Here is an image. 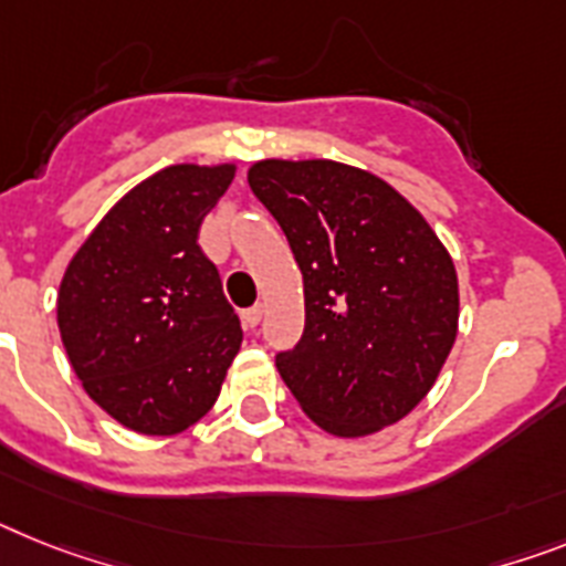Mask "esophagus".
Segmentation results:
<instances>
[{"mask_svg": "<svg viewBox=\"0 0 566 566\" xmlns=\"http://www.w3.org/2000/svg\"><path fill=\"white\" fill-rule=\"evenodd\" d=\"M261 305H253V307H247V311H241V322H244V327L247 331H253L255 325H259L261 322Z\"/></svg>", "mask_w": 566, "mask_h": 566, "instance_id": "1", "label": "esophagus"}]
</instances>
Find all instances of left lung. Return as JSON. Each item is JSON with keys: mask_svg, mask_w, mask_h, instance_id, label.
<instances>
[{"mask_svg": "<svg viewBox=\"0 0 566 566\" xmlns=\"http://www.w3.org/2000/svg\"><path fill=\"white\" fill-rule=\"evenodd\" d=\"M250 189L287 235L305 334L279 350L316 426L363 437L402 420L458 336V273L426 218L377 175L334 160H261Z\"/></svg>", "mask_w": 566, "mask_h": 566, "instance_id": "1", "label": "left lung"}]
</instances>
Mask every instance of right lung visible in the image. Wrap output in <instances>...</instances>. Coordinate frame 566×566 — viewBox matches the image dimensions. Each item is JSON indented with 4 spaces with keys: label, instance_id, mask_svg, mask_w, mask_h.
<instances>
[{
    "label": "right lung",
    "instance_id": "right-lung-1",
    "mask_svg": "<svg viewBox=\"0 0 566 566\" xmlns=\"http://www.w3.org/2000/svg\"><path fill=\"white\" fill-rule=\"evenodd\" d=\"M235 166H166L114 203L56 296L71 368L99 408L140 434H178L218 400L241 322L198 247Z\"/></svg>",
    "mask_w": 566,
    "mask_h": 566
}]
</instances>
